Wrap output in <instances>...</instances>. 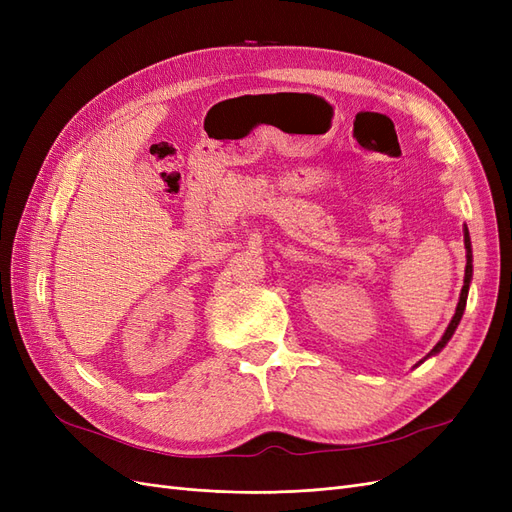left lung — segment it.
Segmentation results:
<instances>
[{"instance_id":"1","label":"left lung","mask_w":512,"mask_h":512,"mask_svg":"<svg viewBox=\"0 0 512 512\" xmlns=\"http://www.w3.org/2000/svg\"><path fill=\"white\" fill-rule=\"evenodd\" d=\"M463 243H466V277H463V288H461V294H459V303H457V309H455V316H453L451 322H448V327H446V331H444L440 342H438L436 346H433V350L425 356V359H429V356H433V354H438V352L448 344V339L453 337V333H455V329H457V324H459L463 312H466L468 290H470V282H472V243H470V232H468V228H463ZM418 363H423V361H418Z\"/></svg>"}]
</instances>
